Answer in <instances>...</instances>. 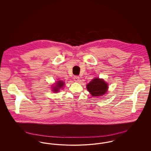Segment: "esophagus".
<instances>
[{
    "label": "esophagus",
    "mask_w": 151,
    "mask_h": 151,
    "mask_svg": "<svg viewBox=\"0 0 151 151\" xmlns=\"http://www.w3.org/2000/svg\"><path fill=\"white\" fill-rule=\"evenodd\" d=\"M79 78L78 76H73V80H74V81H76V82H78L79 81Z\"/></svg>",
    "instance_id": "obj_1"
}]
</instances>
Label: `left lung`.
Wrapping results in <instances>:
<instances>
[{
  "instance_id": "left-lung-1",
  "label": "left lung",
  "mask_w": 151,
  "mask_h": 151,
  "mask_svg": "<svg viewBox=\"0 0 151 151\" xmlns=\"http://www.w3.org/2000/svg\"><path fill=\"white\" fill-rule=\"evenodd\" d=\"M86 88L93 97L101 96L106 93L108 84L103 79L95 78L86 85Z\"/></svg>"
}]
</instances>
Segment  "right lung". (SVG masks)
Here are the masks:
<instances>
[{
  "mask_svg": "<svg viewBox=\"0 0 151 151\" xmlns=\"http://www.w3.org/2000/svg\"><path fill=\"white\" fill-rule=\"evenodd\" d=\"M65 84H64V83L62 81H58L57 83V85L55 86H54L52 88H53V91H54V92H58L60 88H62V86H63Z\"/></svg>",
  "mask_w": 151,
  "mask_h": 151,
  "instance_id": "right-lung-1",
  "label": "right lung"
}]
</instances>
